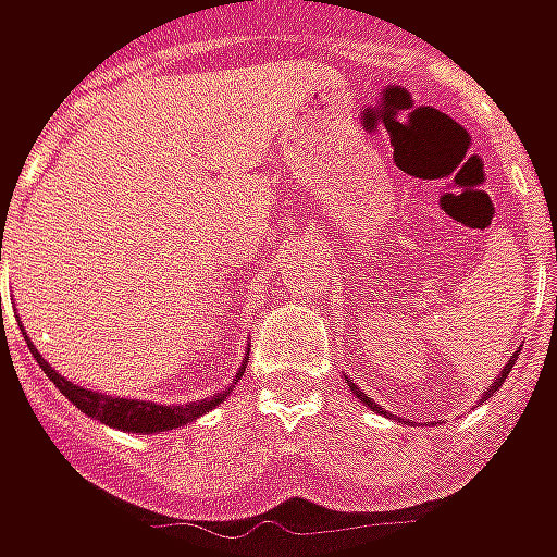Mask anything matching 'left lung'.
<instances>
[{
	"label": "left lung",
	"mask_w": 557,
	"mask_h": 557,
	"mask_svg": "<svg viewBox=\"0 0 557 557\" xmlns=\"http://www.w3.org/2000/svg\"><path fill=\"white\" fill-rule=\"evenodd\" d=\"M513 361H516V355H510V363H507V367H504L502 375H498V379H495V382H492L490 391H486V394H483V403H486V399H490L492 394H495V391H498V387L504 385V379H507V375H510V370H513ZM351 391H355V397L361 399V403H367V406H370V409L379 411V406H373V403H370V397H367V394H363V391H358V387H355V385H351Z\"/></svg>",
	"instance_id": "8db88e82"
}]
</instances>
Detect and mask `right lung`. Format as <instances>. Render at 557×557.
Returning <instances> with one entry per match:
<instances>
[{"label":"right lung","mask_w":557,"mask_h":557,"mask_svg":"<svg viewBox=\"0 0 557 557\" xmlns=\"http://www.w3.org/2000/svg\"><path fill=\"white\" fill-rule=\"evenodd\" d=\"M0 253H2V235H0ZM29 349H32V343H29ZM32 355H35V361L41 363L44 373L50 375V382H53V385L59 387V391H62V394H65V397L71 399L79 411H83V414L101 420V423H107V426H115V430H127V432L175 430V426H182V423H187V420H196L199 414H206L208 409L220 406V403L226 399V394L232 391L230 387V391H220L218 397L196 399V403H190V406H154V403H143V399H115V397H103V394H95V391H89V387L71 385L67 379H62L50 363L44 361L41 355H38V349H32ZM244 367H247V363H242L238 375L244 373ZM238 375H235V382H238Z\"/></svg>","instance_id":"right-lung-1"}]
</instances>
